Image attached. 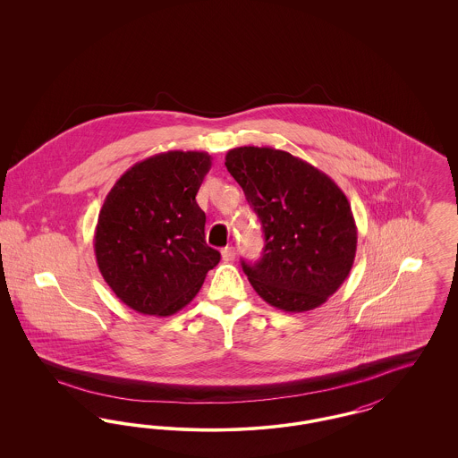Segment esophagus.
<instances>
[{
  "mask_svg": "<svg viewBox=\"0 0 458 458\" xmlns=\"http://www.w3.org/2000/svg\"><path fill=\"white\" fill-rule=\"evenodd\" d=\"M221 258H223V261L225 262H232L235 259V249L233 247H225L223 250H221Z\"/></svg>",
  "mask_w": 458,
  "mask_h": 458,
  "instance_id": "1",
  "label": "esophagus"
}]
</instances>
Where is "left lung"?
<instances>
[{"instance_id":"8db88e82","label":"left lung","mask_w":458,"mask_h":458,"mask_svg":"<svg viewBox=\"0 0 458 458\" xmlns=\"http://www.w3.org/2000/svg\"><path fill=\"white\" fill-rule=\"evenodd\" d=\"M225 166L264 232L261 259L242 261L252 288L284 312L325 304L349 276L357 250V226L342 189L304 159L273 148H235Z\"/></svg>"}]
</instances>
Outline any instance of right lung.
<instances>
[{
	"instance_id": "add662e5",
	"label": "right lung",
	"mask_w": 458,
	"mask_h": 458,
	"mask_svg": "<svg viewBox=\"0 0 458 458\" xmlns=\"http://www.w3.org/2000/svg\"><path fill=\"white\" fill-rule=\"evenodd\" d=\"M211 156L156 154L122 174L94 233L98 267L114 295L148 316H172L200 290L218 250L204 239L196 196Z\"/></svg>"
}]
</instances>
